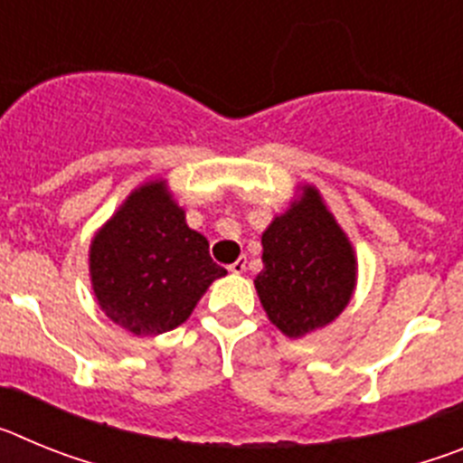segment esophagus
I'll use <instances>...</instances> for the list:
<instances>
[{"label": "esophagus", "mask_w": 463, "mask_h": 463, "mask_svg": "<svg viewBox=\"0 0 463 463\" xmlns=\"http://www.w3.org/2000/svg\"><path fill=\"white\" fill-rule=\"evenodd\" d=\"M245 264H248V261H245V257H239L234 264H229V271L236 273V276H241V273H245Z\"/></svg>", "instance_id": "34e87169"}]
</instances>
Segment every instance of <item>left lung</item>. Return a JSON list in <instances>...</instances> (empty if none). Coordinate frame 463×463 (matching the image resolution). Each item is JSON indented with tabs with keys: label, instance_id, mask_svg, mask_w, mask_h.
<instances>
[{
	"label": "left lung",
	"instance_id": "obj_1",
	"mask_svg": "<svg viewBox=\"0 0 463 463\" xmlns=\"http://www.w3.org/2000/svg\"><path fill=\"white\" fill-rule=\"evenodd\" d=\"M289 208L261 234L255 289L267 317L288 338H304L336 320L357 288V255L325 196L297 185Z\"/></svg>",
	"mask_w": 463,
	"mask_h": 463
}]
</instances>
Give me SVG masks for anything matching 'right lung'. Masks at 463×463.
<instances>
[{"label": "right lung", "instance_id": "1", "mask_svg": "<svg viewBox=\"0 0 463 463\" xmlns=\"http://www.w3.org/2000/svg\"><path fill=\"white\" fill-rule=\"evenodd\" d=\"M88 267L99 308L134 336L181 326L213 280L227 276L206 236L187 227L165 178L134 187L97 229Z\"/></svg>", "mask_w": 463, "mask_h": 463}]
</instances>
